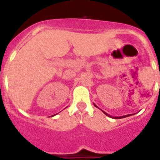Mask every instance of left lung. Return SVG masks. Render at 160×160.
<instances>
[{
	"instance_id": "obj_1",
	"label": "left lung",
	"mask_w": 160,
	"mask_h": 160,
	"mask_svg": "<svg viewBox=\"0 0 160 160\" xmlns=\"http://www.w3.org/2000/svg\"><path fill=\"white\" fill-rule=\"evenodd\" d=\"M94 105H95V106H96V107H98V106H97L96 105H95V104H94ZM102 112H104V113L105 114V115H106V116H108V117H112V118H113V119H121V118H124V117H129V116H131V115H132V114H128V115H124V116H121V117H112V116H110V115H109V114H108V113H107V112H104L103 110H102Z\"/></svg>"
}]
</instances>
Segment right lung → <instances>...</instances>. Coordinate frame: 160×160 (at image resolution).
I'll list each match as a JSON object with an SVG mask.
<instances>
[{
    "instance_id": "obj_1",
    "label": "right lung",
    "mask_w": 160,
    "mask_h": 160,
    "mask_svg": "<svg viewBox=\"0 0 160 160\" xmlns=\"http://www.w3.org/2000/svg\"><path fill=\"white\" fill-rule=\"evenodd\" d=\"M53 116H55V115H52V116H51V117H53Z\"/></svg>"
}]
</instances>
